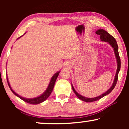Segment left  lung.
Returning a JSON list of instances; mask_svg holds the SVG:
<instances>
[{
	"instance_id": "8db88e82",
	"label": "left lung",
	"mask_w": 129,
	"mask_h": 129,
	"mask_svg": "<svg viewBox=\"0 0 129 129\" xmlns=\"http://www.w3.org/2000/svg\"><path fill=\"white\" fill-rule=\"evenodd\" d=\"M96 33L97 35H100V39L102 41L108 42L111 46H112V48H113L114 52H115V56H116L117 66H118V67H117V70H116V75H115V79H114L113 84H112V86H111L110 88H109L106 92H105L104 93H103V94H102L101 95L98 96L97 97L91 98L84 97L83 96L79 94L78 92H76V91L75 90L73 86L72 85V89H73V91L75 92V94L77 96V97H78L79 99H80L81 100L86 102V103H90V102L96 101L100 100V99H101L102 98H103L104 96H105L107 95L108 94H109V93H110L111 91L113 90V88H115V85H116V84L117 83V81H118V73H119V70H120V69H121V59H120V57H119V53H118V44H117L116 40H115V38H114L112 35H110L109 33H107L106 31L104 30L103 29H98L96 32Z\"/></svg>"
}]
</instances>
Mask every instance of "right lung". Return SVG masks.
Segmentation results:
<instances>
[{
  "instance_id": "1",
  "label": "right lung",
  "mask_w": 129,
  "mask_h": 129,
  "mask_svg": "<svg viewBox=\"0 0 129 129\" xmlns=\"http://www.w3.org/2000/svg\"><path fill=\"white\" fill-rule=\"evenodd\" d=\"M20 37H22V36H20ZM20 37L18 38V39L19 38H20ZM59 73H60V72H57V73H56L54 75H53V76H52V78H51V80H50L49 85H48V87H47V88L46 89L45 91H44V92L43 93L41 96H38V97L35 98H29V99L25 98H23V97L20 96H19L18 94H17V93H16L15 91H14V90L11 88V87L10 85V83H9L8 77H7V82H8L9 87H10V88L11 89V91H12V92L14 93L16 96H17L19 97V98L21 99V100H23V101L26 102V103H27L31 104H40V103H42V102L45 101L47 100L48 97H49L50 94H51V92H52L53 88H54V84H55L56 80V79H57V76H58Z\"/></svg>"
}]
</instances>
